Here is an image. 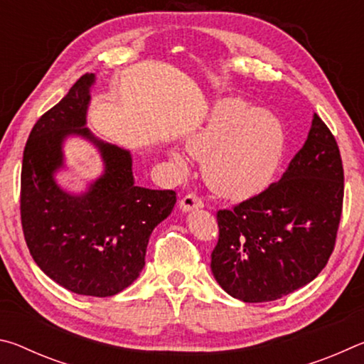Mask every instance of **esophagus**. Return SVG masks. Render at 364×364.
I'll return each instance as SVG.
<instances>
[{"mask_svg":"<svg viewBox=\"0 0 364 364\" xmlns=\"http://www.w3.org/2000/svg\"><path fill=\"white\" fill-rule=\"evenodd\" d=\"M200 207H204V200H202V197L196 193L186 194L180 202V208L183 212H189L193 210V208H200Z\"/></svg>","mask_w":364,"mask_h":364,"instance_id":"34e87169","label":"esophagus"}]
</instances>
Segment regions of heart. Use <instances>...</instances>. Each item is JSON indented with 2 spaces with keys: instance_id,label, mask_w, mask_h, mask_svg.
I'll return each instance as SVG.
<instances>
[{
  "instance_id": "obj_1",
  "label": "heart",
  "mask_w": 364,
  "mask_h": 364,
  "mask_svg": "<svg viewBox=\"0 0 364 364\" xmlns=\"http://www.w3.org/2000/svg\"><path fill=\"white\" fill-rule=\"evenodd\" d=\"M284 128L274 114L242 100H221L207 123L188 139L193 156L204 159L208 184L226 197L242 199L271 181L284 152ZM173 159L180 167V154Z\"/></svg>"
}]
</instances>
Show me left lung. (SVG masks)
I'll list each match as a JSON object with an SVG mask.
<instances>
[{
  "mask_svg": "<svg viewBox=\"0 0 364 364\" xmlns=\"http://www.w3.org/2000/svg\"><path fill=\"white\" fill-rule=\"evenodd\" d=\"M343 205L337 141L315 114L305 144L278 183L217 212L212 273L234 299L278 300L311 282L336 247Z\"/></svg>",
  "mask_w": 364,
  "mask_h": 364,
  "instance_id": "8db88e82",
  "label": "left lung"
}]
</instances>
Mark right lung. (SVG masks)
<instances>
[{
	"label": "right lung",
	"instance_id": "add662e5",
	"mask_svg": "<svg viewBox=\"0 0 364 364\" xmlns=\"http://www.w3.org/2000/svg\"><path fill=\"white\" fill-rule=\"evenodd\" d=\"M93 82V73L80 77L30 132L21 173V221L43 273L70 292L110 297L139 276L151 232L173 210L176 193L136 186L130 152L82 128ZM70 132L95 140L107 164L105 175L83 196L64 193L52 178L62 164L60 144Z\"/></svg>",
	"mask_w": 364,
	"mask_h": 364
}]
</instances>
